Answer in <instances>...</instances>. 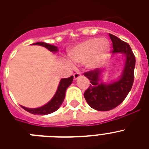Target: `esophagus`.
Instances as JSON below:
<instances>
[{
  "instance_id": "34e87169",
  "label": "esophagus",
  "mask_w": 149,
  "mask_h": 149,
  "mask_svg": "<svg viewBox=\"0 0 149 149\" xmlns=\"http://www.w3.org/2000/svg\"><path fill=\"white\" fill-rule=\"evenodd\" d=\"M73 76H74V80H77V78H79V77H81V72H75V73L74 74Z\"/></svg>"
}]
</instances>
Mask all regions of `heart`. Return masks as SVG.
Returning a JSON list of instances; mask_svg holds the SVG:
<instances>
[{
  "label": "heart",
  "mask_w": 149,
  "mask_h": 149,
  "mask_svg": "<svg viewBox=\"0 0 149 149\" xmlns=\"http://www.w3.org/2000/svg\"><path fill=\"white\" fill-rule=\"evenodd\" d=\"M110 44L105 39L92 38L74 46L69 53L72 61L85 63L89 69H96L104 65L108 58Z\"/></svg>",
  "instance_id": "1"
}]
</instances>
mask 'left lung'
<instances>
[{
  "instance_id": "1",
  "label": "left lung",
  "mask_w": 149,
  "mask_h": 149,
  "mask_svg": "<svg viewBox=\"0 0 149 149\" xmlns=\"http://www.w3.org/2000/svg\"><path fill=\"white\" fill-rule=\"evenodd\" d=\"M109 36L113 42V54H124L126 60L120 77L110 84L101 82L102 70L98 68L84 73L91 83L84 93V98L92 108L99 111H108L119 106L131 89L134 79L136 60L131 47L116 36Z\"/></svg>"
}]
</instances>
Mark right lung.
<instances>
[{
  "label": "right lung",
  "mask_w": 149,
  "mask_h": 149,
  "mask_svg": "<svg viewBox=\"0 0 149 149\" xmlns=\"http://www.w3.org/2000/svg\"><path fill=\"white\" fill-rule=\"evenodd\" d=\"M33 45L43 46V47L48 49L51 52H54V53L58 51V48H57L56 46L48 44V43L39 42L33 43ZM73 76H71L70 77H68V78L61 79L60 84H59L57 90H56V93H55L53 98H52V99L49 102L46 104H45L44 106L38 107V108H27V107H21L24 110H25L26 111L29 112V113L32 114H37V115L43 116L54 113L56 110H58L59 107L63 104L65 96V91H66L67 88L72 84V81H73Z\"/></svg>",
  "instance_id": "add662e5"
}]
</instances>
